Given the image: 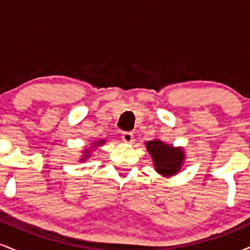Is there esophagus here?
Here are the masks:
<instances>
[{
    "label": "esophagus",
    "instance_id": "esophagus-1",
    "mask_svg": "<svg viewBox=\"0 0 250 250\" xmlns=\"http://www.w3.org/2000/svg\"><path fill=\"white\" fill-rule=\"evenodd\" d=\"M122 140L125 143L134 142V134L130 133V131H123V133H122Z\"/></svg>",
    "mask_w": 250,
    "mask_h": 250
}]
</instances>
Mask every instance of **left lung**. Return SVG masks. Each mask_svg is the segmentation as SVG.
Returning <instances> with one entry per match:
<instances>
[{"label":"left lung","mask_w":250,"mask_h":250,"mask_svg":"<svg viewBox=\"0 0 250 250\" xmlns=\"http://www.w3.org/2000/svg\"><path fill=\"white\" fill-rule=\"evenodd\" d=\"M147 145L148 151L153 156L155 169L162 175H174L180 170L183 162L182 149H174L159 140L149 141Z\"/></svg>","instance_id":"1"}]
</instances>
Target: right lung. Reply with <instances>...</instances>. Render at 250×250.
<instances>
[{"mask_svg":"<svg viewBox=\"0 0 250 250\" xmlns=\"http://www.w3.org/2000/svg\"><path fill=\"white\" fill-rule=\"evenodd\" d=\"M99 145H101V143H99ZM85 153H88V151H85ZM87 156H89V154H87Z\"/></svg>","mask_w":250,"mask_h":250,"instance_id":"1","label":"right lung"}]
</instances>
